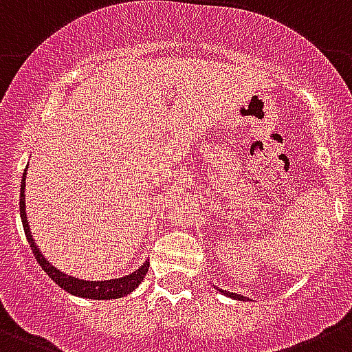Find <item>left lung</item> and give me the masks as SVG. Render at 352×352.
Instances as JSON below:
<instances>
[{"mask_svg":"<svg viewBox=\"0 0 352 352\" xmlns=\"http://www.w3.org/2000/svg\"><path fill=\"white\" fill-rule=\"evenodd\" d=\"M217 290H219L221 294H224V296L232 297V299H235V300H249V297H243V296H240V294H233V292H228V290H223V289H217Z\"/></svg>","mask_w":352,"mask_h":352,"instance_id":"obj_1","label":"left lung"}]
</instances>
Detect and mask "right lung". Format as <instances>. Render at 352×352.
I'll return each mask as SVG.
<instances>
[{
  "instance_id": "add662e5",
  "label": "right lung",
  "mask_w": 352,
  "mask_h": 352,
  "mask_svg": "<svg viewBox=\"0 0 352 352\" xmlns=\"http://www.w3.org/2000/svg\"><path fill=\"white\" fill-rule=\"evenodd\" d=\"M28 170V169H25ZM25 174L22 176V185H20V217H22V226L25 236H28V242L31 245L32 254L38 259L39 266L45 270V273L48 274L50 278L60 287V289L65 290L67 294H72L76 297H82V299H93V300H110V299H120V297L131 294L140 283L145 278L146 271H148L150 263L145 261L142 266L138 267L133 273L126 274V276H120V278H112V280H95V282H89V280L76 278V276H70V274L63 273L58 267L53 266L45 256H43L41 249L36 243L34 236H32L31 226H29L28 221V212H25Z\"/></svg>"
}]
</instances>
